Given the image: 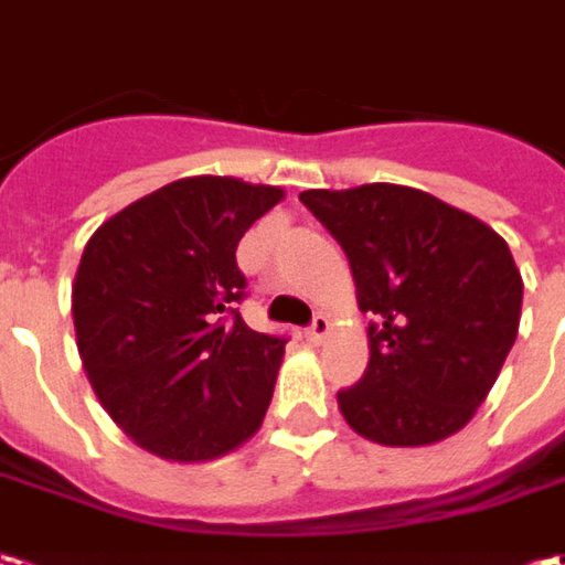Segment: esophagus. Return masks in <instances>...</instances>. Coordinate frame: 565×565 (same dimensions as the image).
Masks as SVG:
<instances>
[{"label":"esophagus","instance_id":"esophagus-1","mask_svg":"<svg viewBox=\"0 0 565 565\" xmlns=\"http://www.w3.org/2000/svg\"><path fill=\"white\" fill-rule=\"evenodd\" d=\"M331 331V321H328V315H315L312 324L306 328V337L312 340V343H321L324 340V333Z\"/></svg>","mask_w":565,"mask_h":565}]
</instances>
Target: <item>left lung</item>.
Masks as SVG:
<instances>
[{
	"mask_svg": "<svg viewBox=\"0 0 565 565\" xmlns=\"http://www.w3.org/2000/svg\"><path fill=\"white\" fill-rule=\"evenodd\" d=\"M343 247L359 287L371 359L340 390V412L380 445L458 433L498 380L520 328L523 278L504 237L458 206L405 185L302 191Z\"/></svg>",
	"mask_w": 565,
	"mask_h": 565,
	"instance_id": "8db88e82",
	"label": "left lung"
}]
</instances>
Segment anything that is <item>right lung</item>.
<instances>
[{
  "instance_id": "1",
  "label": "right lung",
  "mask_w": 565,
  "mask_h": 565,
  "mask_svg": "<svg viewBox=\"0 0 565 565\" xmlns=\"http://www.w3.org/2000/svg\"><path fill=\"white\" fill-rule=\"evenodd\" d=\"M281 198L241 179H179L107 218L83 250V367L117 427L157 458H222L266 417L287 337L241 318L237 244Z\"/></svg>"
}]
</instances>
